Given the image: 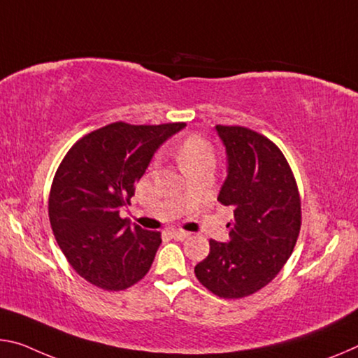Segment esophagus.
<instances>
[{
  "mask_svg": "<svg viewBox=\"0 0 358 358\" xmlns=\"http://www.w3.org/2000/svg\"><path fill=\"white\" fill-rule=\"evenodd\" d=\"M169 234L172 236L173 239H177V241H183V239H186V237L189 236V232L181 231V229H172V231H169Z\"/></svg>",
  "mask_w": 358,
  "mask_h": 358,
  "instance_id": "34e87169",
  "label": "esophagus"
}]
</instances>
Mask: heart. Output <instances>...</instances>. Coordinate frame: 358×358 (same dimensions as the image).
<instances>
[{"label": "heart", "mask_w": 358, "mask_h": 358, "mask_svg": "<svg viewBox=\"0 0 358 358\" xmlns=\"http://www.w3.org/2000/svg\"><path fill=\"white\" fill-rule=\"evenodd\" d=\"M178 159L183 169L201 162H215V152L207 140L197 135H189L178 148Z\"/></svg>", "instance_id": "obj_1"}]
</instances>
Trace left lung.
<instances>
[{
	"instance_id": "1",
	"label": "left lung",
	"mask_w": 358,
	"mask_h": 358,
	"mask_svg": "<svg viewBox=\"0 0 358 358\" xmlns=\"http://www.w3.org/2000/svg\"><path fill=\"white\" fill-rule=\"evenodd\" d=\"M217 132L228 152V177L218 202L234 208L228 243L210 239L208 257L194 268L207 290L224 299L245 298L279 274L301 229L296 180L274 141L242 126Z\"/></svg>"
}]
</instances>
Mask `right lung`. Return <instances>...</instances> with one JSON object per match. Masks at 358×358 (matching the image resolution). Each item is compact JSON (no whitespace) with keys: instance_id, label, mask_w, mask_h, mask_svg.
<instances>
[{"instance_id":"1","label":"right lung","mask_w":358,"mask_h":358,"mask_svg":"<svg viewBox=\"0 0 358 358\" xmlns=\"http://www.w3.org/2000/svg\"><path fill=\"white\" fill-rule=\"evenodd\" d=\"M185 126L108 124L79 138L60 162L49 194L50 228L71 268L92 285L126 290L150 271L161 232L130 226L119 212L155 151Z\"/></svg>"}]
</instances>
